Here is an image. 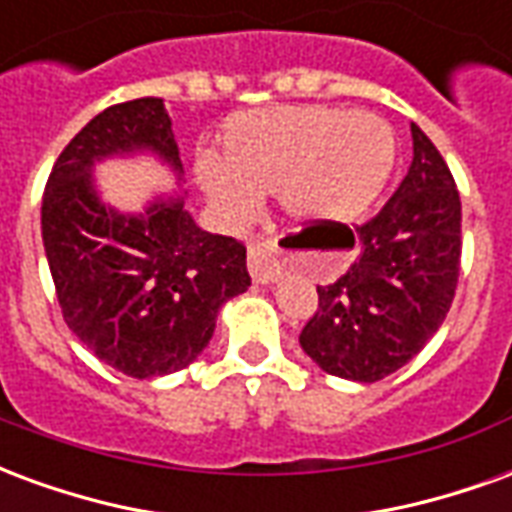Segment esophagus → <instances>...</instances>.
<instances>
[{
  "mask_svg": "<svg viewBox=\"0 0 512 512\" xmlns=\"http://www.w3.org/2000/svg\"><path fill=\"white\" fill-rule=\"evenodd\" d=\"M282 268H285V257L277 246V238L263 235L249 246V271L255 282H274L282 277Z\"/></svg>",
  "mask_w": 512,
  "mask_h": 512,
  "instance_id": "34e87169",
  "label": "esophagus"
}]
</instances>
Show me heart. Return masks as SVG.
I'll return each mask as SVG.
<instances>
[{
    "instance_id": "heart-1",
    "label": "heart",
    "mask_w": 512,
    "mask_h": 512,
    "mask_svg": "<svg viewBox=\"0 0 512 512\" xmlns=\"http://www.w3.org/2000/svg\"><path fill=\"white\" fill-rule=\"evenodd\" d=\"M395 131L384 117L332 106H282L235 117L227 161H202L211 200L235 219L260 208V191H282L301 219H351L384 189L395 167Z\"/></svg>"
}]
</instances>
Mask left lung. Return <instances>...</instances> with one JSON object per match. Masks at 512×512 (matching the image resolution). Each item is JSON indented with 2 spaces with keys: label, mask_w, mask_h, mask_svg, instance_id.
Here are the masks:
<instances>
[{
  "label": "left lung",
  "mask_w": 512,
  "mask_h": 512,
  "mask_svg": "<svg viewBox=\"0 0 512 512\" xmlns=\"http://www.w3.org/2000/svg\"><path fill=\"white\" fill-rule=\"evenodd\" d=\"M414 161L367 222H326L356 244L354 263L318 288L304 354L329 376L373 384L425 348L450 312L461 271V197L447 161L411 123Z\"/></svg>",
  "instance_id": "obj_1"
}]
</instances>
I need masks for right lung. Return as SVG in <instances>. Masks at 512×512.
I'll return each instance as SVG.
<instances>
[{
	"mask_svg": "<svg viewBox=\"0 0 512 512\" xmlns=\"http://www.w3.org/2000/svg\"><path fill=\"white\" fill-rule=\"evenodd\" d=\"M139 147L180 169L161 98L109 106L73 136L54 161L40 224L68 329L109 367L153 378L189 367L211 343L219 307L252 279L246 246L200 230L180 200L145 216L106 211L93 161Z\"/></svg>",
	"mask_w": 512,
	"mask_h": 512,
	"instance_id": "1",
	"label": "right lung"
}]
</instances>
